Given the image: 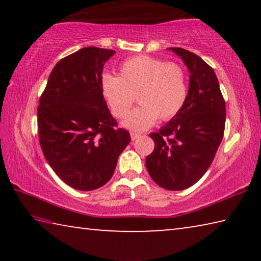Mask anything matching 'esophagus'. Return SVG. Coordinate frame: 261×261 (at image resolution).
Segmentation results:
<instances>
[{
    "instance_id": "obj_1",
    "label": "esophagus",
    "mask_w": 261,
    "mask_h": 261,
    "mask_svg": "<svg viewBox=\"0 0 261 261\" xmlns=\"http://www.w3.org/2000/svg\"><path fill=\"white\" fill-rule=\"evenodd\" d=\"M131 139L132 140H137L139 138V137H141V135L140 134H137V132H131Z\"/></svg>"
}]
</instances>
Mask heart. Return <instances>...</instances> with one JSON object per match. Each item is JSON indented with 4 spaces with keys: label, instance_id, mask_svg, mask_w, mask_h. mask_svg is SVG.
I'll list each match as a JSON object with an SVG mask.
<instances>
[{
    "label": "heart",
    "instance_id": "heart-1",
    "mask_svg": "<svg viewBox=\"0 0 261 261\" xmlns=\"http://www.w3.org/2000/svg\"><path fill=\"white\" fill-rule=\"evenodd\" d=\"M188 78L182 65L158 57L138 55L120 65V73L101 77V93L110 113L124 118L135 102L139 106L123 122L130 130L144 131L159 117L168 121L175 117L188 98Z\"/></svg>",
    "mask_w": 261,
    "mask_h": 261
}]
</instances>
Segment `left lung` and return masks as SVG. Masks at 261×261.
Segmentation results:
<instances>
[{
  "label": "left lung",
  "mask_w": 261,
  "mask_h": 261,
  "mask_svg": "<svg viewBox=\"0 0 261 261\" xmlns=\"http://www.w3.org/2000/svg\"><path fill=\"white\" fill-rule=\"evenodd\" d=\"M169 50L188 67V98L173 120L149 135L155 146L146 168L161 188L179 191L197 183L213 162L224 134L226 102L214 70L204 60L183 48Z\"/></svg>",
  "instance_id": "obj_1"
}]
</instances>
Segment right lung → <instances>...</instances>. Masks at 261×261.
<instances>
[{
  "mask_svg": "<svg viewBox=\"0 0 261 261\" xmlns=\"http://www.w3.org/2000/svg\"><path fill=\"white\" fill-rule=\"evenodd\" d=\"M115 54L82 48L50 72L38 107L39 141L47 162L70 187L92 191L112 178L130 134L117 127L101 93L103 65Z\"/></svg>",
  "mask_w": 261,
  "mask_h": 261,
  "instance_id": "right-lung-1",
  "label": "right lung"
}]
</instances>
